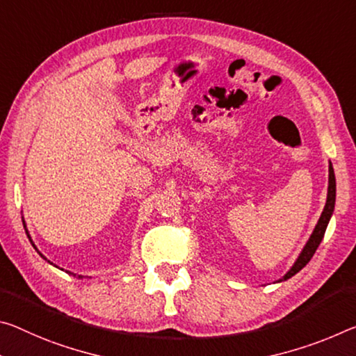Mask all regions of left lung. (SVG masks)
Segmentation results:
<instances>
[{
	"label": "left lung",
	"instance_id": "obj_1",
	"mask_svg": "<svg viewBox=\"0 0 356 356\" xmlns=\"http://www.w3.org/2000/svg\"><path fill=\"white\" fill-rule=\"evenodd\" d=\"M328 171H330V177H328V196H326V204H325L323 212H321V216H320V218H318L317 225H315L312 234H310L309 241L306 242V245H304V249H302V252L300 253V257H298L295 264H293L289 273H286V274L284 275V277H282L279 282H284V280H286V279L293 277V275H295L296 273H300V270L310 261V258L314 257L315 250L318 249L320 242H321V239H323L326 227H328L332 212H334V204H336V177H334V169H332L331 163H330V169H328Z\"/></svg>",
	"mask_w": 356,
	"mask_h": 356
}]
</instances>
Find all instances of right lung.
<instances>
[{"label":"right lung","instance_id":"obj_1","mask_svg":"<svg viewBox=\"0 0 356 356\" xmlns=\"http://www.w3.org/2000/svg\"><path fill=\"white\" fill-rule=\"evenodd\" d=\"M24 227H25V231H26V236H28V239H30V242H31V245H33V247H35V249H36V245H35V244H33V241H31V238H30V233H28V229H26V225H25V223H24ZM36 250H38V249H36ZM38 253H39V255H41V257H42L44 259H46V257H44L41 252H39V250H38ZM49 263H50V261H49ZM50 264H54V263H50ZM66 273H67V270H66ZM71 274H72V273H71ZM72 275H76V274H72ZM81 277H82V275H79V279H81Z\"/></svg>","mask_w":356,"mask_h":356}]
</instances>
